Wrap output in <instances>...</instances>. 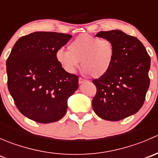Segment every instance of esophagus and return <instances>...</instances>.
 I'll return each mask as SVG.
<instances>
[{"label":"esophagus","instance_id":"obj_1","mask_svg":"<svg viewBox=\"0 0 158 158\" xmlns=\"http://www.w3.org/2000/svg\"><path fill=\"white\" fill-rule=\"evenodd\" d=\"M84 82H85V79H82V78H79V84H82V83H84Z\"/></svg>","mask_w":158,"mask_h":158}]
</instances>
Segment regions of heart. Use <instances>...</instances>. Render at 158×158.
Here are the masks:
<instances>
[{"mask_svg": "<svg viewBox=\"0 0 158 158\" xmlns=\"http://www.w3.org/2000/svg\"><path fill=\"white\" fill-rule=\"evenodd\" d=\"M68 50L60 49L56 58L69 73L76 71L81 61L85 73H90L92 77H101L109 71L114 61V45L106 38L82 34L70 42Z\"/></svg>", "mask_w": 158, "mask_h": 158, "instance_id": "obj_1", "label": "heart"}]
</instances>
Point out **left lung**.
<instances>
[{
	"instance_id": "1",
	"label": "left lung",
	"mask_w": 158,
	"mask_h": 158,
	"mask_svg": "<svg viewBox=\"0 0 158 158\" xmlns=\"http://www.w3.org/2000/svg\"><path fill=\"white\" fill-rule=\"evenodd\" d=\"M95 36L112 42L114 56L109 71L92 81L97 89L92 109L105 120H122L138 112L144 104L151 58L138 38L122 30L101 31Z\"/></svg>"
}]
</instances>
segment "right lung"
I'll list each match as a JSON object with an SVG mask.
<instances>
[{"mask_svg":"<svg viewBox=\"0 0 158 158\" xmlns=\"http://www.w3.org/2000/svg\"><path fill=\"white\" fill-rule=\"evenodd\" d=\"M71 38L66 33L40 31L14 44L6 63L7 86L17 108L28 118L47 124L66 114L79 78L62 67L56 53Z\"/></svg>","mask_w":158,"mask_h":158,"instance_id":"add662e5","label":"right lung"}]
</instances>
